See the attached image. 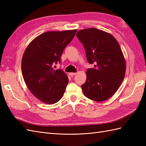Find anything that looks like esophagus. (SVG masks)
Masks as SVG:
<instances>
[{"label":"esophagus","instance_id":"1","mask_svg":"<svg viewBox=\"0 0 146 146\" xmlns=\"http://www.w3.org/2000/svg\"><path fill=\"white\" fill-rule=\"evenodd\" d=\"M69 74L70 76H75V75L76 74V72H70Z\"/></svg>","mask_w":146,"mask_h":146}]
</instances>
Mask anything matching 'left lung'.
Instances as JSON below:
<instances>
[{
	"mask_svg": "<svg viewBox=\"0 0 146 146\" xmlns=\"http://www.w3.org/2000/svg\"><path fill=\"white\" fill-rule=\"evenodd\" d=\"M77 36L85 49L87 60L94 68L86 70V80L82 85L84 95L102 102L114 95L125 77L124 56L114 37L96 28L79 30Z\"/></svg>",
	"mask_w": 146,
	"mask_h": 146,
	"instance_id": "left-lung-1",
	"label": "left lung"
}]
</instances>
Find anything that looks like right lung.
Segmentation results:
<instances>
[{"mask_svg":"<svg viewBox=\"0 0 146 146\" xmlns=\"http://www.w3.org/2000/svg\"><path fill=\"white\" fill-rule=\"evenodd\" d=\"M77 30L47 32L35 38L24 53L22 74L30 91L44 103L54 104L64 94L69 79L64 72L55 70L60 63L64 48L72 40Z\"/></svg>","mask_w":146,"mask_h":146,"instance_id":"1","label":"right lung"}]
</instances>
